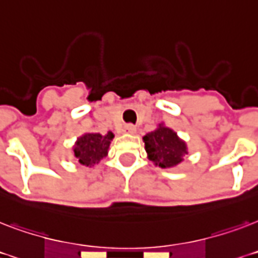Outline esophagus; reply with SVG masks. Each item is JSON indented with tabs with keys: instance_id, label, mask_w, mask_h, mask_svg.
I'll return each instance as SVG.
<instances>
[{
	"instance_id": "obj_1",
	"label": "esophagus",
	"mask_w": 258,
	"mask_h": 258,
	"mask_svg": "<svg viewBox=\"0 0 258 258\" xmlns=\"http://www.w3.org/2000/svg\"><path fill=\"white\" fill-rule=\"evenodd\" d=\"M124 131H125V133H128V134H134L135 131H137V128H135V125H134V124H127L124 127Z\"/></svg>"
}]
</instances>
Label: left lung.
<instances>
[{
    "instance_id": "8db88e82",
    "label": "left lung",
    "mask_w": 258,
    "mask_h": 258,
    "mask_svg": "<svg viewBox=\"0 0 258 258\" xmlns=\"http://www.w3.org/2000/svg\"><path fill=\"white\" fill-rule=\"evenodd\" d=\"M143 142L150 161L162 169L179 165L187 154L186 143L178 138L176 133L163 124L145 135Z\"/></svg>"
}]
</instances>
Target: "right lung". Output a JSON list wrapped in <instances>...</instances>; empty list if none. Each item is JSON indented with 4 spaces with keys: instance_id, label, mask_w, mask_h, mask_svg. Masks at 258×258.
Masks as SVG:
<instances>
[{
    "instance_id": "1",
    "label": "right lung",
    "mask_w": 258,
    "mask_h": 258,
    "mask_svg": "<svg viewBox=\"0 0 258 258\" xmlns=\"http://www.w3.org/2000/svg\"><path fill=\"white\" fill-rule=\"evenodd\" d=\"M112 139L113 134L111 131L104 135L97 133L84 134L78 138L74 146L75 158L78 159L80 165L87 166V167L96 165L103 158L107 157Z\"/></svg>"
}]
</instances>
